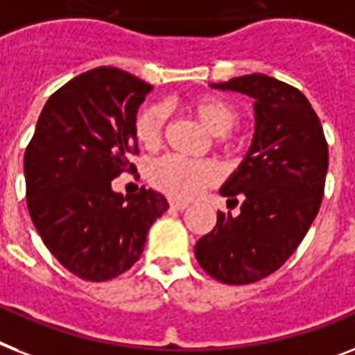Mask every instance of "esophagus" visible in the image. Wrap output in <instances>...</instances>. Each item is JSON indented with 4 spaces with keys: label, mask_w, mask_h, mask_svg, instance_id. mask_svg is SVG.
<instances>
[{
    "label": "esophagus",
    "mask_w": 355,
    "mask_h": 355,
    "mask_svg": "<svg viewBox=\"0 0 355 355\" xmlns=\"http://www.w3.org/2000/svg\"><path fill=\"white\" fill-rule=\"evenodd\" d=\"M169 207L171 209H177V211H184L187 207V202H182V200H175V198H171L169 200Z\"/></svg>",
    "instance_id": "esophagus-1"
}]
</instances>
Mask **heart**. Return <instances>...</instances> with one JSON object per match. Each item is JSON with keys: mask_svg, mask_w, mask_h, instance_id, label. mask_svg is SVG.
<instances>
[{"mask_svg": "<svg viewBox=\"0 0 355 355\" xmlns=\"http://www.w3.org/2000/svg\"><path fill=\"white\" fill-rule=\"evenodd\" d=\"M193 114L206 125L213 135H224L237 122V111L223 98L204 94L189 103ZM164 109L158 105L146 107L137 118L135 131L144 146H157L162 135ZM220 171L207 160H184L178 157H162L149 168V180L157 189L168 193L173 198H191L200 189L218 182Z\"/></svg>", "mask_w": 355, "mask_h": 355, "instance_id": "heart-1", "label": "heart"}]
</instances>
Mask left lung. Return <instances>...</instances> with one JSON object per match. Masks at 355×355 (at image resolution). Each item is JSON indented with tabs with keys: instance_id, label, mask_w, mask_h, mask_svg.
Masks as SVG:
<instances>
[{
	"instance_id": "obj_1",
	"label": "left lung",
	"mask_w": 355,
	"mask_h": 355,
	"mask_svg": "<svg viewBox=\"0 0 355 355\" xmlns=\"http://www.w3.org/2000/svg\"><path fill=\"white\" fill-rule=\"evenodd\" d=\"M213 89L253 98L255 131L246 157L220 187L241 213H217L213 232L198 239L195 257L226 284L268 277L292 255L321 206L328 146L306 96L266 74H246Z\"/></svg>"
}]
</instances>
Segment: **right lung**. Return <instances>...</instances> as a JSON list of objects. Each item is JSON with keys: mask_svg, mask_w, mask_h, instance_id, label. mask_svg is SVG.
<instances>
[{"mask_svg": "<svg viewBox=\"0 0 355 355\" xmlns=\"http://www.w3.org/2000/svg\"><path fill=\"white\" fill-rule=\"evenodd\" d=\"M153 87L122 69L96 67L49 98L25 151L27 207L34 227L69 272L116 277L140 259L151 224L169 207L162 193L125 195L112 178L138 151V107Z\"/></svg>", "mask_w": 355, "mask_h": 355, "instance_id": "add662e5", "label": "right lung"}]
</instances>
